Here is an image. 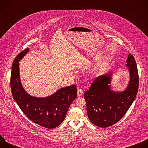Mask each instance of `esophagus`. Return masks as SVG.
I'll return each instance as SVG.
<instances>
[{
	"instance_id": "1",
	"label": "esophagus",
	"mask_w": 148,
	"mask_h": 148,
	"mask_svg": "<svg viewBox=\"0 0 148 148\" xmlns=\"http://www.w3.org/2000/svg\"><path fill=\"white\" fill-rule=\"evenodd\" d=\"M83 94V90L80 88H78V90H77V94L78 96H81Z\"/></svg>"
}]
</instances>
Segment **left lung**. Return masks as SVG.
<instances>
[{
	"label": "left lung",
	"mask_w": 148,
	"mask_h": 148,
	"mask_svg": "<svg viewBox=\"0 0 148 148\" xmlns=\"http://www.w3.org/2000/svg\"><path fill=\"white\" fill-rule=\"evenodd\" d=\"M126 66L129 67L130 79L126 89L115 92L110 89L112 74L98 77L84 94L87 112L95 125L107 128L118 122L128 111L136 98L139 87V75L135 58L130 53Z\"/></svg>",
	"instance_id": "obj_1"
}]
</instances>
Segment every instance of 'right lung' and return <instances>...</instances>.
Returning a JSON list of instances; mask_svg holds the SVG:
<instances>
[{"label":"right lung","instance_id":"1","mask_svg":"<svg viewBox=\"0 0 148 148\" xmlns=\"http://www.w3.org/2000/svg\"><path fill=\"white\" fill-rule=\"evenodd\" d=\"M29 51L26 49L14 58L10 77L12 95L26 116L34 123L48 129L60 125L64 120L72 102L77 98L75 85L62 88L46 98H36L29 95L23 88L19 75V61Z\"/></svg>","mask_w":148,"mask_h":148}]
</instances>
